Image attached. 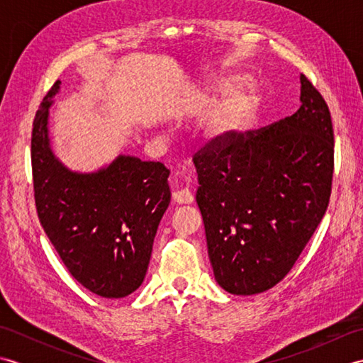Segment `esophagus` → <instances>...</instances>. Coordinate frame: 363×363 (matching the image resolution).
I'll return each instance as SVG.
<instances>
[{
  "mask_svg": "<svg viewBox=\"0 0 363 363\" xmlns=\"http://www.w3.org/2000/svg\"><path fill=\"white\" fill-rule=\"evenodd\" d=\"M173 199L177 204H190L194 203V194L189 189H181V190H176L173 194Z\"/></svg>",
  "mask_w": 363,
  "mask_h": 363,
  "instance_id": "1",
  "label": "esophagus"
}]
</instances>
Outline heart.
I'll return each mask as SVG.
<instances>
[{"label":"heart","instance_id":"b5f03b06","mask_svg":"<svg viewBox=\"0 0 363 363\" xmlns=\"http://www.w3.org/2000/svg\"><path fill=\"white\" fill-rule=\"evenodd\" d=\"M233 87L234 81L223 79L212 84L209 90L212 95H225ZM257 104L259 96L254 90H240L229 95L212 120L211 137L218 143H225L237 134H240L250 125Z\"/></svg>","mask_w":363,"mask_h":363}]
</instances>
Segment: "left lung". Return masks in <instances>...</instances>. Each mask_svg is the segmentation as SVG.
Returning a JSON list of instances; mask_svg holds the SVG:
<instances>
[{"instance_id": "left-lung-1", "label": "left lung", "mask_w": 363, "mask_h": 363, "mask_svg": "<svg viewBox=\"0 0 363 363\" xmlns=\"http://www.w3.org/2000/svg\"><path fill=\"white\" fill-rule=\"evenodd\" d=\"M301 107L194 156L215 279L233 295L282 281L328 209L334 176L329 107L301 73Z\"/></svg>"}]
</instances>
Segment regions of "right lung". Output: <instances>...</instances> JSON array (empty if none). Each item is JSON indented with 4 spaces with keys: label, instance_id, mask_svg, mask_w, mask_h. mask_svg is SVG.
Segmentation results:
<instances>
[{
    "label": "right lung",
    "instance_id": "1",
    "mask_svg": "<svg viewBox=\"0 0 363 363\" xmlns=\"http://www.w3.org/2000/svg\"><path fill=\"white\" fill-rule=\"evenodd\" d=\"M60 81L38 107L30 138L34 199L40 225L68 272L103 298L140 287L152 242L169 204V169L160 162L120 156L91 174L67 169L48 138V107Z\"/></svg>",
    "mask_w": 363,
    "mask_h": 363
}]
</instances>
